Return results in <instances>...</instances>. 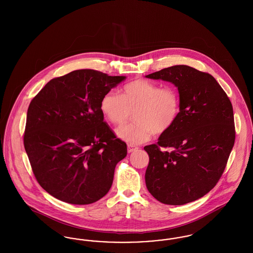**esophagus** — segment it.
I'll return each instance as SVG.
<instances>
[{
	"label": "esophagus",
	"mask_w": 253,
	"mask_h": 253,
	"mask_svg": "<svg viewBox=\"0 0 253 253\" xmlns=\"http://www.w3.org/2000/svg\"><path fill=\"white\" fill-rule=\"evenodd\" d=\"M137 149H138V148L135 147V146H133V145H128V153H132L133 151H135V150H137Z\"/></svg>",
	"instance_id": "obj_1"
}]
</instances>
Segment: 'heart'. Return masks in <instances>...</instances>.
Returning <instances> with one entry per match:
<instances>
[{
  "mask_svg": "<svg viewBox=\"0 0 253 253\" xmlns=\"http://www.w3.org/2000/svg\"><path fill=\"white\" fill-rule=\"evenodd\" d=\"M100 110L117 125L128 121L133 112L135 122L122 125L116 133L127 143L138 145L150 140L153 132L161 134L172 127L180 113V97L173 87L135 80L124 85L121 95L115 91L106 93Z\"/></svg>",
  "mask_w": 253,
  "mask_h": 253,
  "instance_id": "b5f03b06",
  "label": "heart"
}]
</instances>
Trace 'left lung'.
Listing matches in <instances>:
<instances>
[{"label": "left lung", "mask_w": 253, "mask_h": 253, "mask_svg": "<svg viewBox=\"0 0 253 253\" xmlns=\"http://www.w3.org/2000/svg\"><path fill=\"white\" fill-rule=\"evenodd\" d=\"M146 78L171 83L178 89L180 113L157 144L145 146L148 191L163 204L195 201L214 188L235 140L229 96L208 73L174 65Z\"/></svg>", "instance_id": "obj_1"}]
</instances>
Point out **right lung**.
Here are the masks:
<instances>
[{
	"mask_svg": "<svg viewBox=\"0 0 253 253\" xmlns=\"http://www.w3.org/2000/svg\"><path fill=\"white\" fill-rule=\"evenodd\" d=\"M125 79L76 70L51 80L31 100L24 149L37 181L55 198L87 205L108 193L127 145L103 121L100 101Z\"/></svg>",
	"mask_w": 253,
	"mask_h": 253,
	"instance_id": "right-lung-1",
	"label": "right lung"
}]
</instances>
